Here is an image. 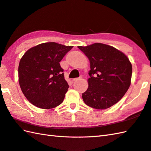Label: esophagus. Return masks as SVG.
<instances>
[{"label":"esophagus","instance_id":"esophagus-1","mask_svg":"<svg viewBox=\"0 0 151 151\" xmlns=\"http://www.w3.org/2000/svg\"><path fill=\"white\" fill-rule=\"evenodd\" d=\"M81 79H82V76H81V77H79V78H73V82H76V81H80V80H81Z\"/></svg>","mask_w":151,"mask_h":151}]
</instances>
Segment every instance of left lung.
I'll use <instances>...</instances> for the list:
<instances>
[{"mask_svg": "<svg viewBox=\"0 0 151 151\" xmlns=\"http://www.w3.org/2000/svg\"><path fill=\"white\" fill-rule=\"evenodd\" d=\"M90 63L88 88L82 93L90 107L106 109L124 96L131 84L132 66L127 56L113 46L94 43L78 46Z\"/></svg>", "mask_w": 151, "mask_h": 151, "instance_id": "8db88e82", "label": "left lung"}]
</instances>
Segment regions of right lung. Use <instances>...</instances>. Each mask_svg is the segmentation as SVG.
<instances>
[{"label": "right lung", "instance_id": "obj_1", "mask_svg": "<svg viewBox=\"0 0 151 151\" xmlns=\"http://www.w3.org/2000/svg\"><path fill=\"white\" fill-rule=\"evenodd\" d=\"M73 47L46 42L32 47L23 55L18 67L19 83L32 105L49 109L63 102L69 86L60 62Z\"/></svg>", "mask_w": 151, "mask_h": 151}]
</instances>
